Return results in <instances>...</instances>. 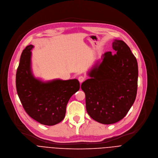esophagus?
I'll use <instances>...</instances> for the list:
<instances>
[{"label": "esophagus", "instance_id": "obj_1", "mask_svg": "<svg viewBox=\"0 0 158 158\" xmlns=\"http://www.w3.org/2000/svg\"><path fill=\"white\" fill-rule=\"evenodd\" d=\"M78 80H79V81L81 83H82L85 80V77H84V76H79V77H78Z\"/></svg>", "mask_w": 158, "mask_h": 158}]
</instances>
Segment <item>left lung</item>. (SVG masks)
Listing matches in <instances>:
<instances>
[{"label":"left lung","instance_id":"1","mask_svg":"<svg viewBox=\"0 0 158 158\" xmlns=\"http://www.w3.org/2000/svg\"><path fill=\"white\" fill-rule=\"evenodd\" d=\"M88 72L91 77L83 82L86 107L89 116L100 123L110 124L121 120L133 106L137 92L138 64L130 48L115 39Z\"/></svg>","mask_w":158,"mask_h":158}]
</instances>
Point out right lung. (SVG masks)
<instances>
[{"label": "right lung", "mask_w": 158, "mask_h": 158, "mask_svg": "<svg viewBox=\"0 0 158 158\" xmlns=\"http://www.w3.org/2000/svg\"><path fill=\"white\" fill-rule=\"evenodd\" d=\"M27 46L21 55L16 75L18 95L29 116L42 124L52 126L64 119L67 103L80 88L77 79H54L43 82L31 69V50Z\"/></svg>", "instance_id": "right-lung-1"}]
</instances>
